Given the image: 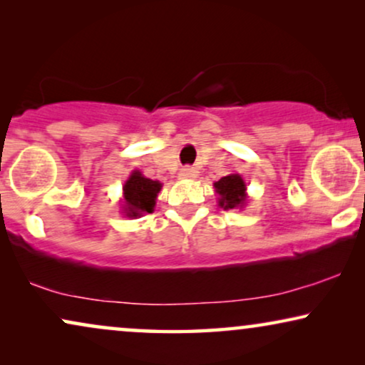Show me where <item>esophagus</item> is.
<instances>
[{"instance_id":"esophagus-1","label":"esophagus","mask_w":365,"mask_h":365,"mask_svg":"<svg viewBox=\"0 0 365 365\" xmlns=\"http://www.w3.org/2000/svg\"><path fill=\"white\" fill-rule=\"evenodd\" d=\"M179 178H181V179H194V178H197V169L196 168H191V166L182 168L181 171H179Z\"/></svg>"}]
</instances>
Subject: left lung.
Masks as SVG:
<instances>
[{"label":"left lung","mask_w":365,"mask_h":365,"mask_svg":"<svg viewBox=\"0 0 365 365\" xmlns=\"http://www.w3.org/2000/svg\"><path fill=\"white\" fill-rule=\"evenodd\" d=\"M216 192L219 194V206L224 209L242 207L246 202V182L239 174H229L214 182Z\"/></svg>","instance_id":"8db88e82"}]
</instances>
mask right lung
Wrapping results in <instances>:
<instances>
[{
	"label": "right lung",
	"instance_id": "obj_1",
	"mask_svg": "<svg viewBox=\"0 0 365 365\" xmlns=\"http://www.w3.org/2000/svg\"><path fill=\"white\" fill-rule=\"evenodd\" d=\"M161 187L163 184L159 181H153L139 171H133L123 187L124 214L128 217H141L144 212H153Z\"/></svg>",
	"mask_w": 365,
	"mask_h": 365
}]
</instances>
